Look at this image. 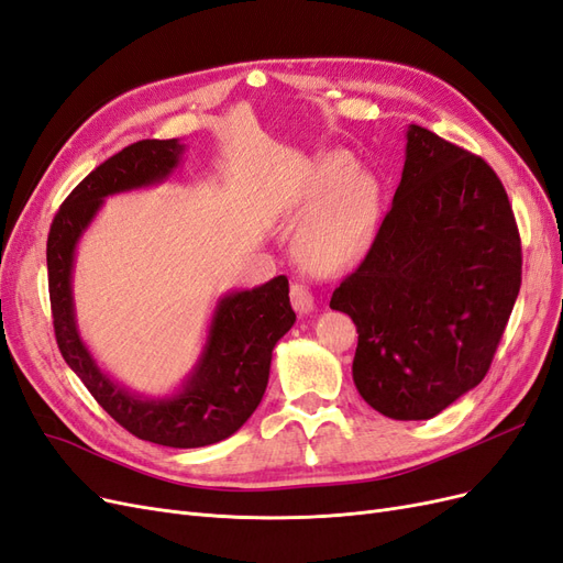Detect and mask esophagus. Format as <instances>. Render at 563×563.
<instances>
[{"mask_svg":"<svg viewBox=\"0 0 563 563\" xmlns=\"http://www.w3.org/2000/svg\"><path fill=\"white\" fill-rule=\"evenodd\" d=\"M291 305L300 317L314 312V296L302 282H294V286H291Z\"/></svg>","mask_w":563,"mask_h":563,"instance_id":"obj_1","label":"esophagus"}]
</instances>
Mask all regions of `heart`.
Returning a JSON list of instances; mask_svg holds the SVG:
<instances>
[{"label": "heart", "instance_id": "obj_1", "mask_svg": "<svg viewBox=\"0 0 563 563\" xmlns=\"http://www.w3.org/2000/svg\"><path fill=\"white\" fill-rule=\"evenodd\" d=\"M310 216L298 232L296 255L314 275H340L364 261L380 228V190L368 174H356L345 155L321 157L298 203Z\"/></svg>", "mask_w": 563, "mask_h": 563}]
</instances>
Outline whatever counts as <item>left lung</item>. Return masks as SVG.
<instances>
[{
    "label": "left lung",
    "mask_w": 563,
    "mask_h": 563,
    "mask_svg": "<svg viewBox=\"0 0 563 563\" xmlns=\"http://www.w3.org/2000/svg\"><path fill=\"white\" fill-rule=\"evenodd\" d=\"M521 286V242L493 168L437 133L406 131L401 180L331 310L356 323L352 378L391 420H430L479 385Z\"/></svg>",
    "instance_id": "1"
}]
</instances>
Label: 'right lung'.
Returning a JSON list of instances; mask_svg holds the SVG:
<instances>
[{
	"label": "right lung",
	"mask_w": 563,
	"mask_h": 563,
	"mask_svg": "<svg viewBox=\"0 0 563 563\" xmlns=\"http://www.w3.org/2000/svg\"><path fill=\"white\" fill-rule=\"evenodd\" d=\"M185 143L141 141L117 152L63 201L46 242L48 296L63 360L93 399L139 439L172 449L211 446L232 437L258 408L272 350L291 331L296 312L284 275L261 286L228 291L216 302L207 340L192 371L172 395L147 397L117 383L77 327L73 272L77 244L112 195L162 185L180 166Z\"/></svg>",
	"instance_id": "right-lung-1"
}]
</instances>
